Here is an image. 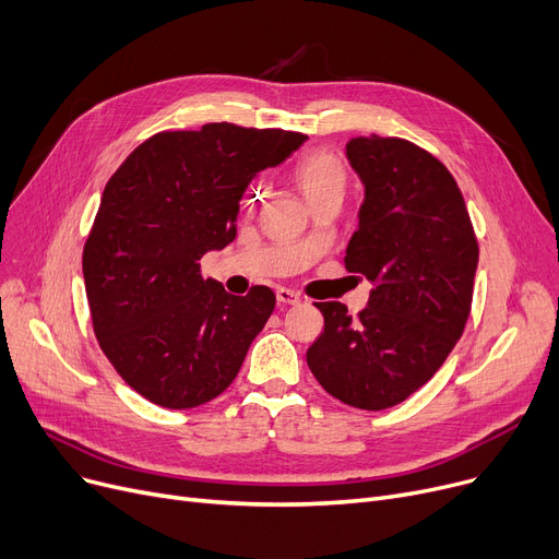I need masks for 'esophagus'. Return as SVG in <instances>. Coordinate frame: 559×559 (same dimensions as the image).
<instances>
[{
	"label": "esophagus",
	"instance_id": "34e87169",
	"mask_svg": "<svg viewBox=\"0 0 559 559\" xmlns=\"http://www.w3.org/2000/svg\"><path fill=\"white\" fill-rule=\"evenodd\" d=\"M276 299H278V304H283V306H297V304L301 301L299 292L287 289V287H278V289H276Z\"/></svg>",
	"mask_w": 559,
	"mask_h": 559
}]
</instances>
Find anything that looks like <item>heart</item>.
Segmentation results:
<instances>
[{
    "label": "heart",
    "instance_id": "1",
    "mask_svg": "<svg viewBox=\"0 0 559 559\" xmlns=\"http://www.w3.org/2000/svg\"><path fill=\"white\" fill-rule=\"evenodd\" d=\"M292 176H295V183L308 203L324 194H342L346 186V167L331 152L304 154L297 160Z\"/></svg>",
    "mask_w": 559,
    "mask_h": 559
}]
</instances>
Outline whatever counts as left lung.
I'll return each instance as SVG.
<instances>
[{
    "mask_svg": "<svg viewBox=\"0 0 559 559\" xmlns=\"http://www.w3.org/2000/svg\"><path fill=\"white\" fill-rule=\"evenodd\" d=\"M346 158L365 186L348 272L373 283L367 308L314 304L324 333L306 360L342 403L385 409L444 365L472 312L478 240L451 171L401 138H354Z\"/></svg>",
    "mask_w": 559,
    "mask_h": 559,
    "instance_id": "obj_1",
    "label": "left lung"
}]
</instances>
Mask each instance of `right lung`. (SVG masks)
Instances as JSON below:
<instances>
[{
    "label": "right lung",
    "mask_w": 559,
    "mask_h": 559,
    "mask_svg": "<svg viewBox=\"0 0 559 559\" xmlns=\"http://www.w3.org/2000/svg\"><path fill=\"white\" fill-rule=\"evenodd\" d=\"M304 142L228 122L163 131L110 176L83 247L85 295L106 358L146 401L197 407L238 376L276 297L264 285L233 297L199 260L235 240L253 176Z\"/></svg>",
    "instance_id": "1"
}]
</instances>
